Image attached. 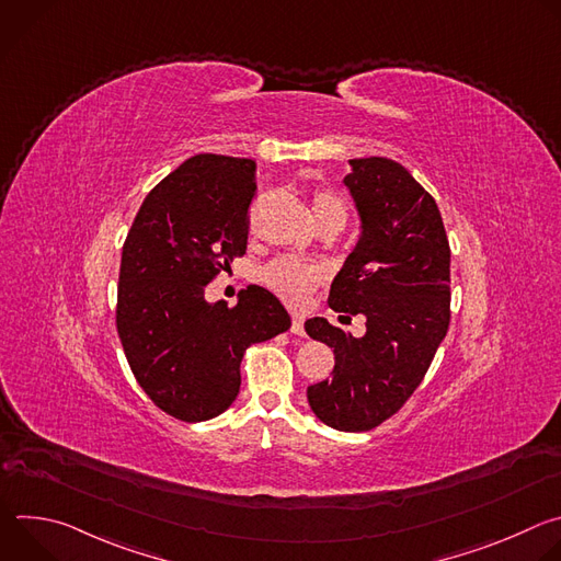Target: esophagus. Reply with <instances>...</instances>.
<instances>
[{
  "instance_id": "1",
  "label": "esophagus",
  "mask_w": 561,
  "mask_h": 561,
  "mask_svg": "<svg viewBox=\"0 0 561 561\" xmlns=\"http://www.w3.org/2000/svg\"><path fill=\"white\" fill-rule=\"evenodd\" d=\"M290 333H295V335H299V337H304V335H306V331H304V319H301L299 314H293V324H290Z\"/></svg>"
}]
</instances>
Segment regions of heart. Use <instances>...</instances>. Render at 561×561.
Segmentation results:
<instances>
[{"label": "heart", "mask_w": 561, "mask_h": 561, "mask_svg": "<svg viewBox=\"0 0 561 561\" xmlns=\"http://www.w3.org/2000/svg\"><path fill=\"white\" fill-rule=\"evenodd\" d=\"M312 213L322 230H327V228L342 230L348 219L346 202L333 191H317L312 195ZM260 277L277 295H282L290 301H301L319 282H324L327 273L322 266L306 264V262H299L293 257H279V260H273L271 264H266L262 268Z\"/></svg>", "instance_id": "heart-1"}]
</instances>
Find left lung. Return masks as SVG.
Masks as SVG:
<instances>
[{"label": "left lung", "mask_w": 561, "mask_h": 561, "mask_svg": "<svg viewBox=\"0 0 561 561\" xmlns=\"http://www.w3.org/2000/svg\"><path fill=\"white\" fill-rule=\"evenodd\" d=\"M346 175L362 239L331 286L335 312L366 317L353 337L324 317L306 333L335 353L331 379L308 386V404L327 426L362 433L402 409L422 383L450 324V247L428 191L386 157L351 159Z\"/></svg>", "instance_id": "1"}]
</instances>
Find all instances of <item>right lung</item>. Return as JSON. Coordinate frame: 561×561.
Instances as JSON below:
<instances>
[{
  "label": "right lung",
  "mask_w": 561,
  "mask_h": 561,
  "mask_svg": "<svg viewBox=\"0 0 561 561\" xmlns=\"http://www.w3.org/2000/svg\"><path fill=\"white\" fill-rule=\"evenodd\" d=\"M257 197L253 159L202 152L144 199L122 249L117 333L128 366L157 409L182 422L224 413L239 392L244 353L290 327L262 286L208 304L206 286L249 244Z\"/></svg>",
  "instance_id": "obj_1"
}]
</instances>
